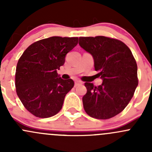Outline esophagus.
Here are the masks:
<instances>
[{"label": "esophagus", "instance_id": "esophagus-1", "mask_svg": "<svg viewBox=\"0 0 152 152\" xmlns=\"http://www.w3.org/2000/svg\"><path fill=\"white\" fill-rule=\"evenodd\" d=\"M82 85V82H81V81L76 80V82H75V86H80Z\"/></svg>", "mask_w": 152, "mask_h": 152}]
</instances>
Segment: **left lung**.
Listing matches in <instances>:
<instances>
[{
  "instance_id": "8db88e82",
  "label": "left lung",
  "mask_w": 152,
  "mask_h": 152,
  "mask_svg": "<svg viewBox=\"0 0 152 152\" xmlns=\"http://www.w3.org/2000/svg\"><path fill=\"white\" fill-rule=\"evenodd\" d=\"M79 44L93 56L95 70L103 79L98 87L85 82L84 109L94 118H111L121 113L134 96L138 85L135 59L129 47L117 39L81 37Z\"/></svg>"
}]
</instances>
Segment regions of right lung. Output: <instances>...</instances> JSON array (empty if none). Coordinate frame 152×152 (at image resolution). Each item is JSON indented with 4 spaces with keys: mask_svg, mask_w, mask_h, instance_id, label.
<instances>
[{
    "mask_svg": "<svg viewBox=\"0 0 152 152\" xmlns=\"http://www.w3.org/2000/svg\"><path fill=\"white\" fill-rule=\"evenodd\" d=\"M78 37H51L34 42L19 59L15 73L16 92L25 108L46 118L62 109L65 96L74 86L71 79L57 73L65 56L78 44Z\"/></svg>",
    "mask_w": 152,
    "mask_h": 152,
    "instance_id": "add662e5",
    "label": "right lung"
}]
</instances>
